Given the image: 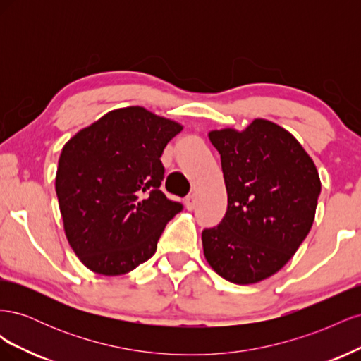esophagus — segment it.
Returning <instances> with one entry per match:
<instances>
[{"label":"esophagus","instance_id":"1","mask_svg":"<svg viewBox=\"0 0 361 361\" xmlns=\"http://www.w3.org/2000/svg\"><path fill=\"white\" fill-rule=\"evenodd\" d=\"M185 206H187L188 211H192L195 207V199H194V194H190L187 199H185Z\"/></svg>","mask_w":361,"mask_h":361}]
</instances>
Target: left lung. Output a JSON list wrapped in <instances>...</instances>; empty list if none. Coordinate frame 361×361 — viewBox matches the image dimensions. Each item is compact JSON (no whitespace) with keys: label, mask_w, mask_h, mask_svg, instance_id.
Returning <instances> with one entry per match:
<instances>
[{"label":"left lung","mask_w":361,"mask_h":361,"mask_svg":"<svg viewBox=\"0 0 361 361\" xmlns=\"http://www.w3.org/2000/svg\"><path fill=\"white\" fill-rule=\"evenodd\" d=\"M207 135L221 157L227 212L203 231V253L218 276L253 285L285 267L309 235L319 174L298 140L269 120Z\"/></svg>","instance_id":"left-lung-1"}]
</instances>
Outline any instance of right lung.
Masks as SVG:
<instances>
[{
  "label": "right lung",
  "mask_w": 361,
  "mask_h": 361,
  "mask_svg": "<svg viewBox=\"0 0 361 361\" xmlns=\"http://www.w3.org/2000/svg\"><path fill=\"white\" fill-rule=\"evenodd\" d=\"M183 126L143 106L117 108L63 146L56 192L64 233L96 274L122 276L155 255L182 204L166 197L161 155Z\"/></svg>",
  "instance_id": "right-lung-1"
}]
</instances>
